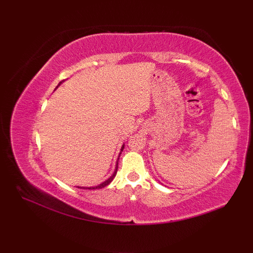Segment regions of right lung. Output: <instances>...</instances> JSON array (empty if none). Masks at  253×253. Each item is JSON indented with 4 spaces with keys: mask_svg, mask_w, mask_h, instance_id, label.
I'll use <instances>...</instances> for the list:
<instances>
[{
    "mask_svg": "<svg viewBox=\"0 0 253 253\" xmlns=\"http://www.w3.org/2000/svg\"><path fill=\"white\" fill-rule=\"evenodd\" d=\"M63 82H64V80H63ZM63 82H61L60 84H57V87H58V85H60ZM57 87H56V88H57ZM56 88H55V89H56ZM124 146H125V144H123V146H122L120 155H121L122 151L124 150ZM120 155H118L117 161H116V165H115V170H114V173H113V174H112V176H110L109 178H107L105 181H103V182H102V184H100V185H98V186H93V187H80V186H77V188H80V189H100V188H104L105 186L109 185L110 182H111L113 179H114V177H115V175H116V173H117V169H118V160H120Z\"/></svg>",
    "mask_w": 253,
    "mask_h": 253,
    "instance_id": "1",
    "label": "right lung"
}]
</instances>
